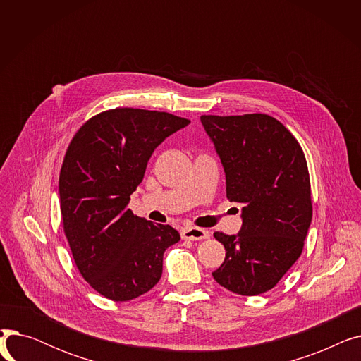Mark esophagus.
<instances>
[{"instance_id": "esophagus-1", "label": "esophagus", "mask_w": 361, "mask_h": 361, "mask_svg": "<svg viewBox=\"0 0 361 361\" xmlns=\"http://www.w3.org/2000/svg\"><path fill=\"white\" fill-rule=\"evenodd\" d=\"M209 237V231L203 230V228H197V226H188V228H184L181 231V238L183 240H204Z\"/></svg>"}]
</instances>
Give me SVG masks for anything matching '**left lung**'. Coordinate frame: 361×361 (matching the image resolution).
<instances>
[{"label": "left lung", "mask_w": 361, "mask_h": 361, "mask_svg": "<svg viewBox=\"0 0 361 361\" xmlns=\"http://www.w3.org/2000/svg\"><path fill=\"white\" fill-rule=\"evenodd\" d=\"M200 121L221 158L226 197L243 204L237 235L214 233L225 259L212 276L235 294L259 295L276 286L305 247L313 214L305 152L267 114Z\"/></svg>", "instance_id": "obj_1"}]
</instances>
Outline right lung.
<instances>
[{
	"instance_id": "add662e5",
	"label": "right lung",
	"mask_w": 361,
	"mask_h": 361,
	"mask_svg": "<svg viewBox=\"0 0 361 361\" xmlns=\"http://www.w3.org/2000/svg\"><path fill=\"white\" fill-rule=\"evenodd\" d=\"M190 120L139 108L89 118L71 139L60 171L64 234L82 276L101 295L128 301L154 288L164 252L180 241L169 225L127 209L154 150Z\"/></svg>"
}]
</instances>
